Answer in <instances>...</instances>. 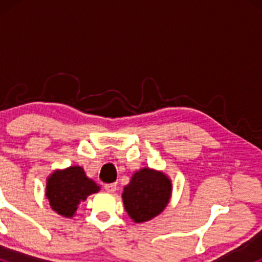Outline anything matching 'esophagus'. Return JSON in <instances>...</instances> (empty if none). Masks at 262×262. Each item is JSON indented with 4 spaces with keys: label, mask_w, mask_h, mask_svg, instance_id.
Listing matches in <instances>:
<instances>
[{
    "label": "esophagus",
    "mask_w": 262,
    "mask_h": 262,
    "mask_svg": "<svg viewBox=\"0 0 262 262\" xmlns=\"http://www.w3.org/2000/svg\"><path fill=\"white\" fill-rule=\"evenodd\" d=\"M104 189H106L107 192H110V193H113L117 189V185L116 183H106V185H104Z\"/></svg>",
    "instance_id": "esophagus-1"
}]
</instances>
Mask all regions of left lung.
I'll list each match as a JSON object with an SVG mask.
<instances>
[{
    "label": "left lung",
    "instance_id": "left-lung-1",
    "mask_svg": "<svg viewBox=\"0 0 262 262\" xmlns=\"http://www.w3.org/2000/svg\"><path fill=\"white\" fill-rule=\"evenodd\" d=\"M172 193V182L162 171L150 167L135 171L123 188V204L134 223H144L158 217L167 207Z\"/></svg>",
    "mask_w": 262,
    "mask_h": 262
}]
</instances>
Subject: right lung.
Returning a JSON list of instances; mask_svg holds the SVG:
<instances>
[{"label": "right lung", "instance_id": "1", "mask_svg": "<svg viewBox=\"0 0 262 262\" xmlns=\"http://www.w3.org/2000/svg\"><path fill=\"white\" fill-rule=\"evenodd\" d=\"M100 186L86 176L81 166H69L54 170L47 179L45 196L54 212L65 218L76 214L81 202L100 191Z\"/></svg>", "mask_w": 262, "mask_h": 262}]
</instances>
